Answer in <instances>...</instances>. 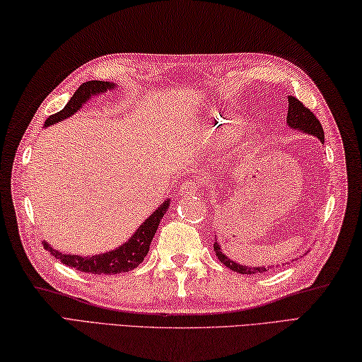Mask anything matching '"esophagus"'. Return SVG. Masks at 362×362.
Here are the masks:
<instances>
[{
	"mask_svg": "<svg viewBox=\"0 0 362 362\" xmlns=\"http://www.w3.org/2000/svg\"><path fill=\"white\" fill-rule=\"evenodd\" d=\"M199 189V185L196 182L193 180H187V182H182L179 189H177V193H179L180 196H189V194H194L197 193Z\"/></svg>",
	"mask_w": 362,
	"mask_h": 362,
	"instance_id": "34e87169",
	"label": "esophagus"
}]
</instances>
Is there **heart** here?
<instances>
[{
  "label": "heart",
  "instance_id": "obj_1",
  "mask_svg": "<svg viewBox=\"0 0 362 362\" xmlns=\"http://www.w3.org/2000/svg\"><path fill=\"white\" fill-rule=\"evenodd\" d=\"M205 134L211 136V138H218V140H224V138H228L233 135V129L230 124H227V121L224 118L218 117V115H213L209 124H206Z\"/></svg>",
  "mask_w": 362,
  "mask_h": 362
}]
</instances>
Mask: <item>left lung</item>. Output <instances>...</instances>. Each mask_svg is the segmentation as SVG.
<instances>
[{
  "label": "left lung",
  "instance_id": "obj_1",
  "mask_svg": "<svg viewBox=\"0 0 362 362\" xmlns=\"http://www.w3.org/2000/svg\"><path fill=\"white\" fill-rule=\"evenodd\" d=\"M288 117H286V122L288 126H291L292 129L296 130H303L305 134H311L314 136H317L319 140L324 143V129L320 126V121L314 117V113L308 109V107H305L302 103L298 101L297 98L294 96H288ZM214 252H216V257L221 261L222 264H226L228 269H232L235 272H240V274H263L266 271H269V266L267 267H249V266H243V264H238L235 263L233 259L227 258V255H224L221 250V245L218 243H214L213 245Z\"/></svg>",
  "mask_w": 362,
  "mask_h": 362
}]
</instances>
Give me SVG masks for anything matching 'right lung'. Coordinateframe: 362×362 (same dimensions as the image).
Segmentation results:
<instances>
[{
    "instance_id": "1",
    "label": "right lung",
    "mask_w": 362,
    "mask_h": 362,
    "mask_svg": "<svg viewBox=\"0 0 362 362\" xmlns=\"http://www.w3.org/2000/svg\"><path fill=\"white\" fill-rule=\"evenodd\" d=\"M115 88V83L104 82V81H88L83 82L82 86L76 90L73 98L68 101V104L64 107L62 110L51 115V117L45 121V127L56 124V122L70 118L71 115L78 112L81 107L86 104L91 96L105 93L107 90ZM169 202L166 201L161 204L158 209L153 211L151 216L146 219L143 224L138 227L136 232L132 235V238L127 243L119 245L118 249L99 253V255H91V257H82V255H70V253H62L56 249H52L48 243H43L45 249L51 252L54 258L62 261L64 264L78 269L81 272H88V274H121V272H129L135 269L138 264L143 263L144 257L148 255L149 245L152 243V238L156 235L160 219L163 218L166 213Z\"/></svg>"
}]
</instances>
